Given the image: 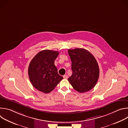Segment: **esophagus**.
<instances>
[{"mask_svg": "<svg viewBox=\"0 0 128 128\" xmlns=\"http://www.w3.org/2000/svg\"><path fill=\"white\" fill-rule=\"evenodd\" d=\"M63 78H64V79L66 80V79H67L68 76H67V75H64V76H63Z\"/></svg>", "mask_w": 128, "mask_h": 128, "instance_id": "obj_1", "label": "esophagus"}]
</instances>
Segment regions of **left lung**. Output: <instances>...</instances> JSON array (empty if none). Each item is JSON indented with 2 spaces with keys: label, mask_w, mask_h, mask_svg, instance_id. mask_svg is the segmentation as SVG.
Masks as SVG:
<instances>
[{
  "label": "left lung",
  "mask_w": 128,
  "mask_h": 128,
  "mask_svg": "<svg viewBox=\"0 0 128 128\" xmlns=\"http://www.w3.org/2000/svg\"><path fill=\"white\" fill-rule=\"evenodd\" d=\"M71 60L72 74L68 79L72 87L80 93L92 89L99 77V67L93 54L82 48L68 50Z\"/></svg>",
  "instance_id": "8db88e82"
}]
</instances>
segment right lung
<instances>
[{
  "instance_id": "right-lung-1",
  "label": "right lung",
  "mask_w": 128,
  "mask_h": 128,
  "mask_svg": "<svg viewBox=\"0 0 128 128\" xmlns=\"http://www.w3.org/2000/svg\"><path fill=\"white\" fill-rule=\"evenodd\" d=\"M59 52L43 50L36 54L28 67V76L33 86L44 93H49L63 78L58 73L54 61Z\"/></svg>"
}]
</instances>
